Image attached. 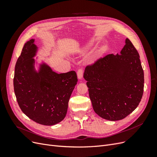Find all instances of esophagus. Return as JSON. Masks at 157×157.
Returning <instances> with one entry per match:
<instances>
[{"instance_id": "34e87169", "label": "esophagus", "mask_w": 157, "mask_h": 157, "mask_svg": "<svg viewBox=\"0 0 157 157\" xmlns=\"http://www.w3.org/2000/svg\"><path fill=\"white\" fill-rule=\"evenodd\" d=\"M83 76V70L78 69L77 71V77L78 79H82Z\"/></svg>"}]
</instances>
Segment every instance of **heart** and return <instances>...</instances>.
<instances>
[{"label":"heart","instance_id":"b5f03b06","mask_svg":"<svg viewBox=\"0 0 157 157\" xmlns=\"http://www.w3.org/2000/svg\"><path fill=\"white\" fill-rule=\"evenodd\" d=\"M90 44H91V43H89V44H88L87 46H85V48H87V47H88V46H89V45H90Z\"/></svg>","mask_w":157,"mask_h":157}]
</instances>
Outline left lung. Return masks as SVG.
<instances>
[{
  "instance_id": "8db88e82",
  "label": "left lung",
  "mask_w": 157,
  "mask_h": 157,
  "mask_svg": "<svg viewBox=\"0 0 157 157\" xmlns=\"http://www.w3.org/2000/svg\"><path fill=\"white\" fill-rule=\"evenodd\" d=\"M119 54H109L88 65L84 73L94 110L108 121L122 120L138 106L144 73L140 55L131 41Z\"/></svg>"
}]
</instances>
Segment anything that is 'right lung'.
<instances>
[{
    "instance_id": "obj_1",
    "label": "right lung",
    "mask_w": 157,
    "mask_h": 157,
    "mask_svg": "<svg viewBox=\"0 0 157 157\" xmlns=\"http://www.w3.org/2000/svg\"><path fill=\"white\" fill-rule=\"evenodd\" d=\"M38 47L35 39L25 44L15 66L13 88L23 113L39 124L52 126L64 119L77 76L75 71L58 74L42 62L35 67Z\"/></svg>"
}]
</instances>
